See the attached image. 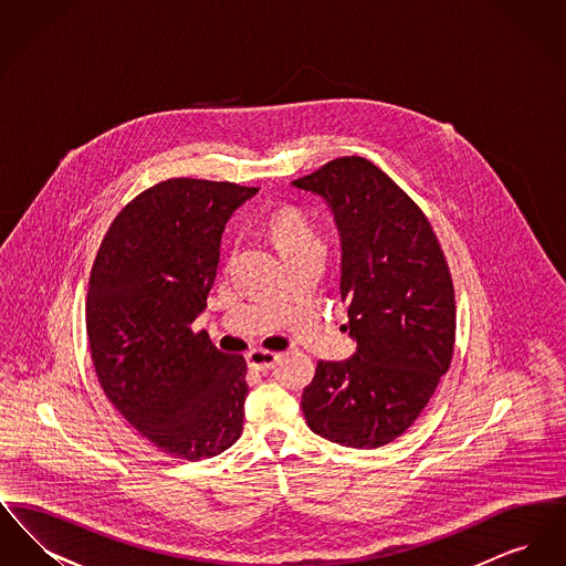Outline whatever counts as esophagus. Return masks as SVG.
I'll use <instances>...</instances> for the list:
<instances>
[{"label": "esophagus", "mask_w": 566, "mask_h": 566, "mask_svg": "<svg viewBox=\"0 0 566 566\" xmlns=\"http://www.w3.org/2000/svg\"><path fill=\"white\" fill-rule=\"evenodd\" d=\"M277 360H280L277 352L263 350V348L248 352V365H250V369H256V371L271 369Z\"/></svg>", "instance_id": "obj_1"}]
</instances>
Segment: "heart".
Returning a JSON list of instances; mask_svg holds the SVG:
<instances>
[{"mask_svg": "<svg viewBox=\"0 0 566 566\" xmlns=\"http://www.w3.org/2000/svg\"><path fill=\"white\" fill-rule=\"evenodd\" d=\"M268 233L282 256L321 252L323 242L310 214L295 203L280 206L268 218Z\"/></svg>", "mask_w": 566, "mask_h": 566, "instance_id": "b5f03b06", "label": "heart"}]
</instances>
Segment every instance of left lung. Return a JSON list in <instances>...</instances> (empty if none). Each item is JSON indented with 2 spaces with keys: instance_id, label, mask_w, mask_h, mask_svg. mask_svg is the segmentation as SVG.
Masks as SVG:
<instances>
[{
  "instance_id": "8db88e82",
  "label": "left lung",
  "mask_w": 566,
  "mask_h": 566,
  "mask_svg": "<svg viewBox=\"0 0 566 566\" xmlns=\"http://www.w3.org/2000/svg\"><path fill=\"white\" fill-rule=\"evenodd\" d=\"M331 206L342 238L350 360H321L301 407L312 431L371 450L401 437L448 374L454 284L429 218L363 157H339L293 182Z\"/></svg>"
}]
</instances>
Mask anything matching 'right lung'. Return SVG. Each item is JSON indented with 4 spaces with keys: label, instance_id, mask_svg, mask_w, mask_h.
<instances>
[{
    "label": "right lung",
    "instance_id": "right-lung-1",
    "mask_svg": "<svg viewBox=\"0 0 566 566\" xmlns=\"http://www.w3.org/2000/svg\"><path fill=\"white\" fill-rule=\"evenodd\" d=\"M256 190L169 178L132 199L97 250L86 295L93 367L109 403L163 454L216 457L242 434L245 358L192 323L224 224Z\"/></svg>",
    "mask_w": 566,
    "mask_h": 566
}]
</instances>
